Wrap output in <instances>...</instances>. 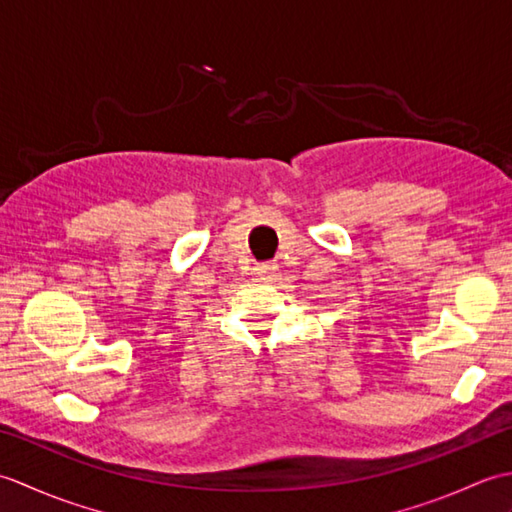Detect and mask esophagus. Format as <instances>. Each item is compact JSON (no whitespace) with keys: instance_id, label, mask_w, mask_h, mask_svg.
<instances>
[{"instance_id":"obj_1","label":"esophagus","mask_w":512,"mask_h":512,"mask_svg":"<svg viewBox=\"0 0 512 512\" xmlns=\"http://www.w3.org/2000/svg\"><path fill=\"white\" fill-rule=\"evenodd\" d=\"M277 270V264L275 262H257L255 266H253V273L257 275V277H270Z\"/></svg>"}]
</instances>
